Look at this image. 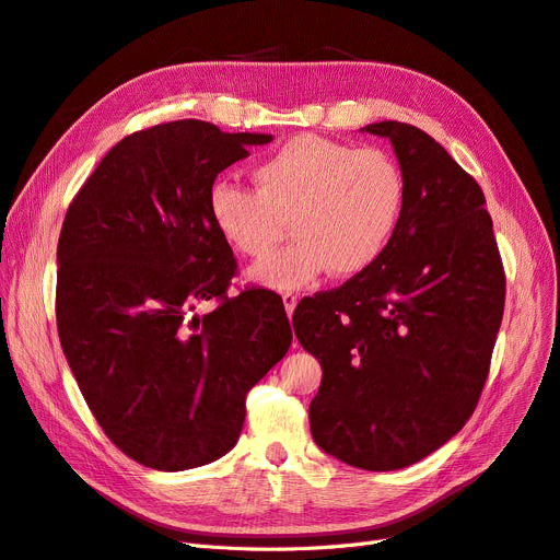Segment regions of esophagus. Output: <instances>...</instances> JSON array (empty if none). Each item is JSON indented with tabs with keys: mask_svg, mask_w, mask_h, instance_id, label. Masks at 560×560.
I'll return each instance as SVG.
<instances>
[{
	"mask_svg": "<svg viewBox=\"0 0 560 560\" xmlns=\"http://www.w3.org/2000/svg\"><path fill=\"white\" fill-rule=\"evenodd\" d=\"M296 303H299V296H296V294H292V292H284V294H282V305H284V310H287V315H289V317L294 315Z\"/></svg>",
	"mask_w": 560,
	"mask_h": 560,
	"instance_id": "1",
	"label": "esophagus"
}]
</instances>
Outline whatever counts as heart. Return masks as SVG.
<instances>
[{
    "label": "heart",
    "instance_id": "b5f03b06",
    "mask_svg": "<svg viewBox=\"0 0 560 560\" xmlns=\"http://www.w3.org/2000/svg\"><path fill=\"white\" fill-rule=\"evenodd\" d=\"M257 190L218 182L209 190L213 228L250 259L271 255L289 234L296 243L253 276L296 289L330 268L355 276L386 250L405 207V176L384 149H353L319 136H296L255 170Z\"/></svg>",
    "mask_w": 560,
    "mask_h": 560
}]
</instances>
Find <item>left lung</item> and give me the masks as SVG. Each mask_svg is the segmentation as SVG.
I'll return each mask as SVG.
<instances>
[{
	"label": "left lung",
	"instance_id": "left-lung-1",
	"mask_svg": "<svg viewBox=\"0 0 560 560\" xmlns=\"http://www.w3.org/2000/svg\"><path fill=\"white\" fill-rule=\"evenodd\" d=\"M393 142L405 207L386 250L342 287L307 296L294 332L322 363L310 430L322 451L395 471L453 439L485 388L503 319L505 271L476 178L428 132Z\"/></svg>",
	"mask_w": 560,
	"mask_h": 560
}]
</instances>
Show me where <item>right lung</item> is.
<instances>
[{"label":"right lung","instance_id":"add662e5","mask_svg":"<svg viewBox=\"0 0 560 560\" xmlns=\"http://www.w3.org/2000/svg\"><path fill=\"white\" fill-rule=\"evenodd\" d=\"M271 140L197 119L138 130L66 211L61 349L105 436L149 468L184 471L230 453L245 397L292 345L278 294L228 296L236 257L209 213L215 176ZM207 300L214 310L199 318Z\"/></svg>","mask_w":560,"mask_h":560}]
</instances>
